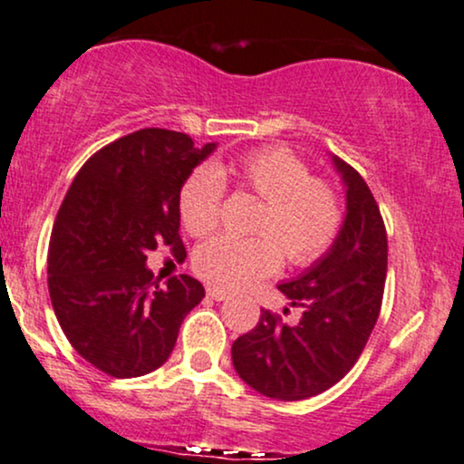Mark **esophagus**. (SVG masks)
<instances>
[{"label": "esophagus", "mask_w": 464, "mask_h": 464, "mask_svg": "<svg viewBox=\"0 0 464 464\" xmlns=\"http://www.w3.org/2000/svg\"><path fill=\"white\" fill-rule=\"evenodd\" d=\"M208 297L215 299V302H223V299L230 297V293H227L226 288H219V286H208Z\"/></svg>", "instance_id": "obj_1"}]
</instances>
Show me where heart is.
<instances>
[{
  "label": "heart",
  "mask_w": 464,
  "mask_h": 464,
  "mask_svg": "<svg viewBox=\"0 0 464 464\" xmlns=\"http://www.w3.org/2000/svg\"><path fill=\"white\" fill-rule=\"evenodd\" d=\"M230 178L265 199L258 237H217L195 252V271L217 286L243 288L276 274L282 252L295 266L317 263L334 245L343 226L336 188L310 176L306 162L286 147H258L227 165L199 167L179 188L178 210L184 230L206 237L219 223L223 190Z\"/></svg>",
  "instance_id": "obj_1"
}]
</instances>
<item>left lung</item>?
<instances>
[{"mask_svg":"<svg viewBox=\"0 0 464 464\" xmlns=\"http://www.w3.org/2000/svg\"><path fill=\"white\" fill-rule=\"evenodd\" d=\"M345 184V219L328 254L304 274L277 285L304 310L288 325L269 310L232 345L245 384L280 401L308 400L334 386L356 364L382 306L386 230L372 190L356 169L332 156ZM288 310V308H286Z\"/></svg>","mask_w":464,"mask_h":464,"instance_id":"8db88e82","label":"left lung"}]
</instances>
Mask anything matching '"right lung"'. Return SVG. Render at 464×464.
Segmentation results:
<instances>
[{"label": "right lung", "instance_id": "obj_1", "mask_svg": "<svg viewBox=\"0 0 464 464\" xmlns=\"http://www.w3.org/2000/svg\"><path fill=\"white\" fill-rule=\"evenodd\" d=\"M215 150L173 130H139L92 154L64 195L49 241V297L73 350L112 378L165 364L206 295L190 276L154 285L145 263L158 245L187 254L179 188Z\"/></svg>", "mask_w": 464, "mask_h": 464}]
</instances>
